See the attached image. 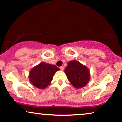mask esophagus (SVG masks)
Masks as SVG:
<instances>
[{
	"instance_id": "34e87169",
	"label": "esophagus",
	"mask_w": 122,
	"mask_h": 122,
	"mask_svg": "<svg viewBox=\"0 0 122 122\" xmlns=\"http://www.w3.org/2000/svg\"><path fill=\"white\" fill-rule=\"evenodd\" d=\"M60 69H61V71H63V70L64 69V66H62L60 67Z\"/></svg>"
}]
</instances>
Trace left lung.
<instances>
[{"instance_id":"1","label":"left lung","mask_w":122,"mask_h":122,"mask_svg":"<svg viewBox=\"0 0 122 122\" xmlns=\"http://www.w3.org/2000/svg\"><path fill=\"white\" fill-rule=\"evenodd\" d=\"M64 71L71 84L77 89L85 86L90 80L89 69L77 60L68 62Z\"/></svg>"}]
</instances>
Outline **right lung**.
I'll use <instances>...</instances> for the list:
<instances>
[{
  "label": "right lung",
  "instance_id": "right-lung-1",
  "mask_svg": "<svg viewBox=\"0 0 122 122\" xmlns=\"http://www.w3.org/2000/svg\"><path fill=\"white\" fill-rule=\"evenodd\" d=\"M59 70L56 65L42 62L30 71L29 80L36 88L45 89L50 84L53 76Z\"/></svg>",
  "mask_w": 122,
  "mask_h": 122
}]
</instances>
